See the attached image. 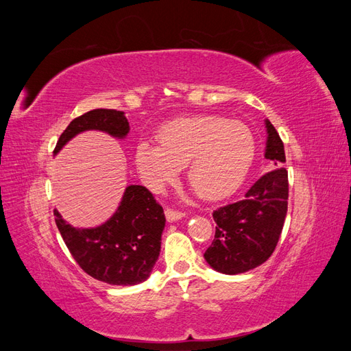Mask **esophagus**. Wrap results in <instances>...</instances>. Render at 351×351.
<instances>
[{
	"instance_id": "34e87169",
	"label": "esophagus",
	"mask_w": 351,
	"mask_h": 351,
	"mask_svg": "<svg viewBox=\"0 0 351 351\" xmlns=\"http://www.w3.org/2000/svg\"><path fill=\"white\" fill-rule=\"evenodd\" d=\"M183 217H186V214H184V212H182V210H176L173 208H167L165 209V218L168 219V222L177 221V219L183 218Z\"/></svg>"
}]
</instances>
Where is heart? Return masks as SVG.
Segmentation results:
<instances>
[{"label": "heart", "instance_id": "b5f03b06", "mask_svg": "<svg viewBox=\"0 0 351 351\" xmlns=\"http://www.w3.org/2000/svg\"><path fill=\"white\" fill-rule=\"evenodd\" d=\"M156 137L158 145L142 141L136 147L137 169L156 192L187 165V182L202 199H224L241 186L256 154L249 127L219 115L176 119Z\"/></svg>", "mask_w": 351, "mask_h": 351}]
</instances>
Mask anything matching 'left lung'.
<instances>
[{
	"mask_svg": "<svg viewBox=\"0 0 351 351\" xmlns=\"http://www.w3.org/2000/svg\"><path fill=\"white\" fill-rule=\"evenodd\" d=\"M267 124L268 139L265 158L274 169L262 176L244 197L214 210L215 239L205 252L212 268L222 274L247 272L269 259L280 240L289 205V173L284 143L278 132Z\"/></svg>",
	"mask_w": 351,
	"mask_h": 351,
	"instance_id": "8db88e82",
	"label": "left lung"
}]
</instances>
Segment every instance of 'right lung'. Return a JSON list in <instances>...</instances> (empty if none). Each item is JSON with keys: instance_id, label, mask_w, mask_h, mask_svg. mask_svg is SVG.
Masks as SVG:
<instances>
[{"instance_id": "right-lung-1", "label": "right lung", "mask_w": 351, "mask_h": 351, "mask_svg": "<svg viewBox=\"0 0 351 351\" xmlns=\"http://www.w3.org/2000/svg\"><path fill=\"white\" fill-rule=\"evenodd\" d=\"M101 130L123 137L130 127L123 111L98 108L74 119L61 133L54 155L71 137ZM56 224L71 256L95 280L112 285H134L149 277L161 252L165 227L162 206L143 186H129L115 214L95 228H74L54 209Z\"/></svg>"}]
</instances>
